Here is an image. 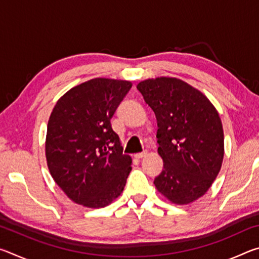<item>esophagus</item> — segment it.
Masks as SVG:
<instances>
[{
	"instance_id": "1",
	"label": "esophagus",
	"mask_w": 259,
	"mask_h": 259,
	"mask_svg": "<svg viewBox=\"0 0 259 259\" xmlns=\"http://www.w3.org/2000/svg\"><path fill=\"white\" fill-rule=\"evenodd\" d=\"M147 155V152H143V153H137V154L135 155L136 159H143V157H145Z\"/></svg>"
}]
</instances>
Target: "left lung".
<instances>
[{"mask_svg":"<svg viewBox=\"0 0 259 259\" xmlns=\"http://www.w3.org/2000/svg\"><path fill=\"white\" fill-rule=\"evenodd\" d=\"M137 89L159 126L163 170L154 179L157 192L175 204L194 202L211 187L224 159V131L216 107L181 78H147Z\"/></svg>","mask_w":259,"mask_h":259,"instance_id":"left-lung-1","label":"left lung"}]
</instances>
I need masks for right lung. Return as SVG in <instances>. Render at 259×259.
I'll return each mask as SVG.
<instances>
[{"mask_svg": "<svg viewBox=\"0 0 259 259\" xmlns=\"http://www.w3.org/2000/svg\"><path fill=\"white\" fill-rule=\"evenodd\" d=\"M133 83L96 77L73 87L48 121L46 157L50 175L73 202L104 208L119 198L133 160L122 154L111 119Z\"/></svg>", "mask_w": 259, "mask_h": 259, "instance_id": "add662e5", "label": "right lung"}]
</instances>
